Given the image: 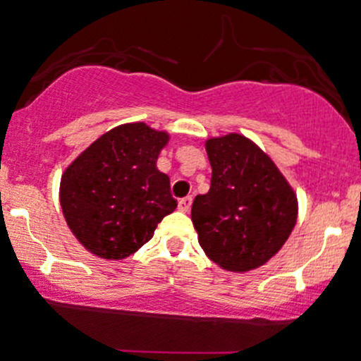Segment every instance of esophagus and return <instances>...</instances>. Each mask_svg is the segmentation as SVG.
Returning <instances> with one entry per match:
<instances>
[{
	"mask_svg": "<svg viewBox=\"0 0 361 361\" xmlns=\"http://www.w3.org/2000/svg\"><path fill=\"white\" fill-rule=\"evenodd\" d=\"M191 205H192L191 196H185V198L179 200V210L184 212V214H188V212L191 210Z\"/></svg>",
	"mask_w": 361,
	"mask_h": 361,
	"instance_id": "esophagus-1",
	"label": "esophagus"
}]
</instances>
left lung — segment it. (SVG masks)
Returning <instances> with one entry per match:
<instances>
[{
    "label": "left lung",
    "mask_w": 361,
    "mask_h": 361,
    "mask_svg": "<svg viewBox=\"0 0 361 361\" xmlns=\"http://www.w3.org/2000/svg\"><path fill=\"white\" fill-rule=\"evenodd\" d=\"M212 182L192 202L191 221L210 261L231 273L257 269L295 228L297 195L254 140L228 133L205 140Z\"/></svg>",
    "instance_id": "obj_1"
}]
</instances>
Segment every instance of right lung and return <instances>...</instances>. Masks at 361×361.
I'll return each mask as SVG.
<instances>
[{"instance_id": "obj_1", "label": "right lung", "mask_w": 361, "mask_h": 361, "mask_svg": "<svg viewBox=\"0 0 361 361\" xmlns=\"http://www.w3.org/2000/svg\"><path fill=\"white\" fill-rule=\"evenodd\" d=\"M169 140V132L144 121L114 126L64 170L62 214L90 254L107 261L135 254L176 210L170 177L156 166Z\"/></svg>"}]
</instances>
